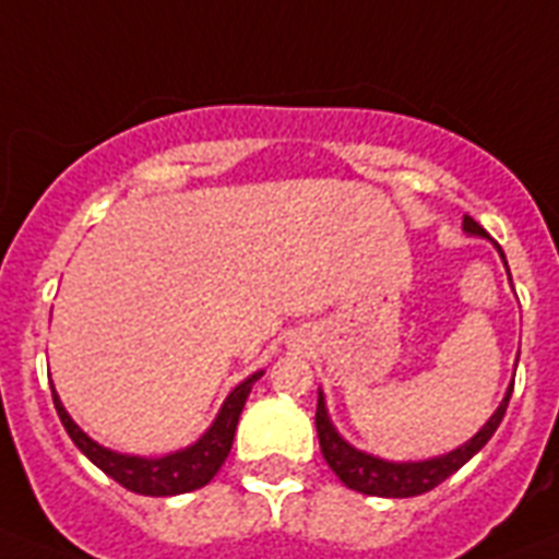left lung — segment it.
Wrapping results in <instances>:
<instances>
[{
  "label": "left lung",
  "instance_id": "1",
  "mask_svg": "<svg viewBox=\"0 0 559 559\" xmlns=\"http://www.w3.org/2000/svg\"><path fill=\"white\" fill-rule=\"evenodd\" d=\"M464 228L469 235H481L487 237V231L478 226L473 217H464ZM502 252V249H499ZM504 258V254H502ZM508 266V261H504ZM511 275V272H508ZM511 391L513 385L504 394L502 406L496 408V415L481 426V432L476 438H469L464 447L459 450L447 452L441 459L432 461H406V464H394V461H382L373 459V455H366V452L354 450L348 441H342L340 432L333 429L331 417H328V408H324V397L319 394V406H316V432H319V447H322L324 461L331 464V469L340 476V481L350 490L366 496H382V499H408V496H420L429 493L432 487H438L441 481L461 469L467 464L473 455H476L481 447H485L493 432L499 429L504 417V408L511 403Z\"/></svg>",
  "mask_w": 559,
  "mask_h": 559
}]
</instances>
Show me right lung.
<instances>
[{
  "instance_id": "obj_1",
  "label": "right lung",
  "mask_w": 559,
  "mask_h": 559,
  "mask_svg": "<svg viewBox=\"0 0 559 559\" xmlns=\"http://www.w3.org/2000/svg\"><path fill=\"white\" fill-rule=\"evenodd\" d=\"M263 371L252 373L249 380H243L231 394L226 397L223 408H219L217 420L211 426L209 432L202 435L200 441L188 447L182 452H170L165 459H139V455H121V452L104 450L100 443L86 438L81 432V426L74 424L69 412L63 408L60 397L51 389L55 397V408L60 415V424L66 426V432L74 441V447L86 455V459L107 473L112 481H118L127 490L142 496H177V493H191L197 487H205L211 478L217 476V469L223 467V461L231 452V441H235L237 420L246 406V397L252 391L254 380H261Z\"/></svg>"
}]
</instances>
